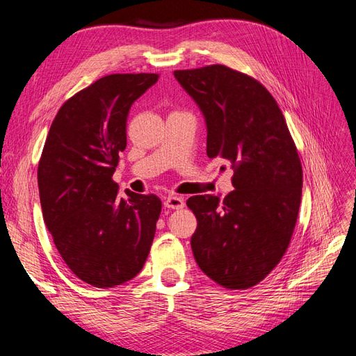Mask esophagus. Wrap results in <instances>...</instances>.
<instances>
[{
    "mask_svg": "<svg viewBox=\"0 0 356 356\" xmlns=\"http://www.w3.org/2000/svg\"><path fill=\"white\" fill-rule=\"evenodd\" d=\"M165 208H169V209H181L184 208V199L182 197H178V196H168L163 202Z\"/></svg>",
    "mask_w": 356,
    "mask_h": 356,
    "instance_id": "esophagus-1",
    "label": "esophagus"
}]
</instances>
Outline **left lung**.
Instances as JSON below:
<instances>
[{
  "label": "left lung",
  "mask_w": 356,
  "mask_h": 356,
  "mask_svg": "<svg viewBox=\"0 0 356 356\" xmlns=\"http://www.w3.org/2000/svg\"><path fill=\"white\" fill-rule=\"evenodd\" d=\"M207 124V154L230 161L234 190L222 200H187L197 229L191 250L217 284L243 289L281 261L303 187L300 157L282 111L263 84L224 65L174 71Z\"/></svg>",
  "instance_id": "left-lung-1"
}]
</instances>
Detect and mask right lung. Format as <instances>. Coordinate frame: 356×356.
<instances>
[{
	"mask_svg": "<svg viewBox=\"0 0 356 356\" xmlns=\"http://www.w3.org/2000/svg\"><path fill=\"white\" fill-rule=\"evenodd\" d=\"M157 74H113L74 95L53 120L38 163L42 218L71 272L96 288L135 277L152 248L161 202L113 174L126 148L132 104Z\"/></svg>",
	"mask_w": 356,
	"mask_h": 356,
	"instance_id": "obj_1",
	"label": "right lung"
}]
</instances>
